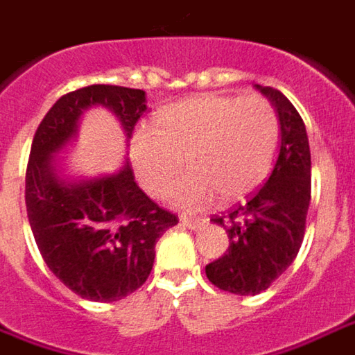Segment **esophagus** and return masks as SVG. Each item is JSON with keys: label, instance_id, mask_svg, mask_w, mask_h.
I'll use <instances>...</instances> for the list:
<instances>
[{"label": "esophagus", "instance_id": "34e87169", "mask_svg": "<svg viewBox=\"0 0 355 355\" xmlns=\"http://www.w3.org/2000/svg\"><path fill=\"white\" fill-rule=\"evenodd\" d=\"M180 224L184 227H189V230H192V232H196V230H200L202 226H204V220H200V218H180Z\"/></svg>", "mask_w": 355, "mask_h": 355}]
</instances>
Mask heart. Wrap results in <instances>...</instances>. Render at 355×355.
Here are the masks:
<instances>
[{
    "label": "heart",
    "mask_w": 355,
    "mask_h": 355,
    "mask_svg": "<svg viewBox=\"0 0 355 355\" xmlns=\"http://www.w3.org/2000/svg\"><path fill=\"white\" fill-rule=\"evenodd\" d=\"M279 141V117L263 96L200 94L168 105L157 128L141 125L131 135V163L141 184L166 194L182 171L171 200L196 210L214 200L234 202L251 194L271 173Z\"/></svg>",
    "instance_id": "heart-1"
}]
</instances>
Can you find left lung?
Listing matches in <instances>:
<instances>
[{"label": "left lung", "mask_w": 355, "mask_h": 355, "mask_svg": "<svg viewBox=\"0 0 355 355\" xmlns=\"http://www.w3.org/2000/svg\"><path fill=\"white\" fill-rule=\"evenodd\" d=\"M255 88L279 117V157L271 177L250 200L212 220L226 227L230 248L206 265L212 285L241 297L265 291L295 261L311 204V147L302 117L279 90Z\"/></svg>", "instance_id": "left-lung-1"}]
</instances>
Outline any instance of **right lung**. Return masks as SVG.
<instances>
[{
	"label": "right lung",
	"mask_w": 355,
	"mask_h": 355,
	"mask_svg": "<svg viewBox=\"0 0 355 355\" xmlns=\"http://www.w3.org/2000/svg\"><path fill=\"white\" fill-rule=\"evenodd\" d=\"M92 107L117 117L125 143L145 110L143 90L94 84L56 100L33 137L25 204L44 263L82 299L114 302L131 295L153 269L155 243L177 216L137 187L125 163L116 173L70 177L56 159L78 137Z\"/></svg>",
	"instance_id": "add662e5"
}]
</instances>
